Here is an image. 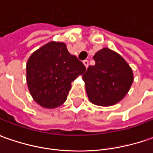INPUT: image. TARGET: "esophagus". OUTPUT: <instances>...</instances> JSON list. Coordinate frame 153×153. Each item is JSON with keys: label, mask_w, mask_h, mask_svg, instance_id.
Segmentation results:
<instances>
[{"label": "esophagus", "mask_w": 153, "mask_h": 153, "mask_svg": "<svg viewBox=\"0 0 153 153\" xmlns=\"http://www.w3.org/2000/svg\"><path fill=\"white\" fill-rule=\"evenodd\" d=\"M83 64H84V65L86 66V68H88V65H89L88 60H83Z\"/></svg>", "instance_id": "34e87169"}]
</instances>
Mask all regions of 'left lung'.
<instances>
[{
  "label": "left lung",
  "mask_w": 153,
  "mask_h": 153,
  "mask_svg": "<svg viewBox=\"0 0 153 153\" xmlns=\"http://www.w3.org/2000/svg\"><path fill=\"white\" fill-rule=\"evenodd\" d=\"M94 65H89L82 76L91 103L111 106L122 100L133 82L131 66L121 55L103 48L94 56Z\"/></svg>",
  "instance_id": "left-lung-1"
}]
</instances>
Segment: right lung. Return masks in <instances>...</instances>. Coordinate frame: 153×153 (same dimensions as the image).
<instances>
[{
	"mask_svg": "<svg viewBox=\"0 0 153 153\" xmlns=\"http://www.w3.org/2000/svg\"><path fill=\"white\" fill-rule=\"evenodd\" d=\"M27 83L36 103L55 108L65 102L71 82L86 67L62 42L51 41L34 51L27 62Z\"/></svg>",
	"mask_w": 153,
	"mask_h": 153,
	"instance_id": "obj_1",
	"label": "right lung"
}]
</instances>
